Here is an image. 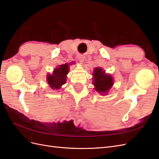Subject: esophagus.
<instances>
[{"mask_svg":"<svg viewBox=\"0 0 159 159\" xmlns=\"http://www.w3.org/2000/svg\"><path fill=\"white\" fill-rule=\"evenodd\" d=\"M78 59H79V61L80 62H83L84 60V57L83 55H80L78 57Z\"/></svg>","mask_w":159,"mask_h":159,"instance_id":"1","label":"esophagus"}]
</instances>
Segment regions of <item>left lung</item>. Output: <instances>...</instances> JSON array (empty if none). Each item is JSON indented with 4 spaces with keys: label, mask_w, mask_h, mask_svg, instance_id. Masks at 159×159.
Here are the masks:
<instances>
[{
    "label": "left lung",
    "mask_w": 159,
    "mask_h": 159,
    "mask_svg": "<svg viewBox=\"0 0 159 159\" xmlns=\"http://www.w3.org/2000/svg\"><path fill=\"white\" fill-rule=\"evenodd\" d=\"M93 76V84L95 86V90L101 95H106L113 84L112 76L106 74L105 71L100 67L94 69Z\"/></svg>",
    "instance_id": "left-lung-1"
}]
</instances>
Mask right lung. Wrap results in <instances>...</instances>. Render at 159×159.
Here are the masks:
<instances>
[{"label":"right lung","mask_w":159,"mask_h":159,"mask_svg":"<svg viewBox=\"0 0 159 159\" xmlns=\"http://www.w3.org/2000/svg\"><path fill=\"white\" fill-rule=\"evenodd\" d=\"M69 72V64L66 63L65 64L60 65L53 71L52 75H47V82L49 86L52 89H60L61 86L66 83V75Z\"/></svg>","instance_id":"obj_1"}]
</instances>
